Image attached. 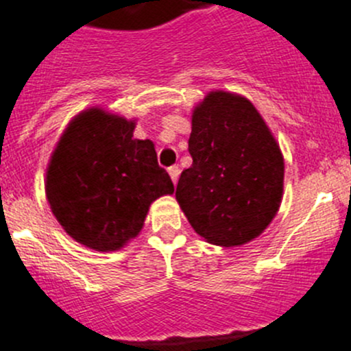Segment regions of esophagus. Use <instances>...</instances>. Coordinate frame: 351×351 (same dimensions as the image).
Returning <instances> with one entry per match:
<instances>
[{"label": "esophagus", "instance_id": "34e87169", "mask_svg": "<svg viewBox=\"0 0 351 351\" xmlns=\"http://www.w3.org/2000/svg\"><path fill=\"white\" fill-rule=\"evenodd\" d=\"M169 174H171V179L172 182H177V179H179V174H180V169L179 165H172V167H169Z\"/></svg>", "mask_w": 351, "mask_h": 351}]
</instances>
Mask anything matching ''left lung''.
Here are the masks:
<instances>
[{
    "label": "left lung",
    "instance_id": "obj_1",
    "mask_svg": "<svg viewBox=\"0 0 351 351\" xmlns=\"http://www.w3.org/2000/svg\"><path fill=\"white\" fill-rule=\"evenodd\" d=\"M189 154L176 199L191 227L225 247L258 237L282 203L285 165L256 107L234 93H208L193 112Z\"/></svg>",
    "mask_w": 351,
    "mask_h": 351
}]
</instances>
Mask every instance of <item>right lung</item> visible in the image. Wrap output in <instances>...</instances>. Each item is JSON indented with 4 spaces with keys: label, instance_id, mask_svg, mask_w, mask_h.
Returning <instances> with one entry per match:
<instances>
[{
    "label": "right lung",
    "instance_id": "1",
    "mask_svg": "<svg viewBox=\"0 0 351 351\" xmlns=\"http://www.w3.org/2000/svg\"><path fill=\"white\" fill-rule=\"evenodd\" d=\"M134 123L88 109L69 123L51 157L46 194L56 220L80 244L116 251L143 227L152 201L174 193L150 140Z\"/></svg>",
    "mask_w": 351,
    "mask_h": 351
}]
</instances>
